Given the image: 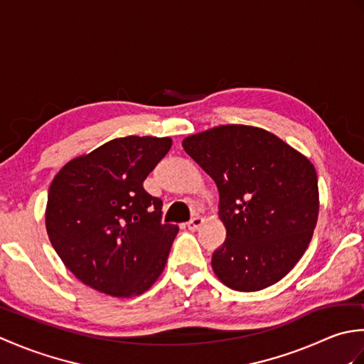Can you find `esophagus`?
I'll return each mask as SVG.
<instances>
[{
	"label": "esophagus",
	"instance_id": "34e87169",
	"mask_svg": "<svg viewBox=\"0 0 364 364\" xmlns=\"http://www.w3.org/2000/svg\"><path fill=\"white\" fill-rule=\"evenodd\" d=\"M202 223H203V219H202V218H194V219H191V220L188 222V228L192 230V231H196L200 225H202Z\"/></svg>",
	"mask_w": 364,
	"mask_h": 364
}]
</instances>
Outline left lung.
Segmentation results:
<instances>
[{
	"label": "left lung",
	"instance_id": "left-lung-1",
	"mask_svg": "<svg viewBox=\"0 0 364 364\" xmlns=\"http://www.w3.org/2000/svg\"><path fill=\"white\" fill-rule=\"evenodd\" d=\"M183 149L219 191L227 228L211 259L219 280L241 292L282 280L305 253L318 222L311 162L269 131L245 125L189 136Z\"/></svg>",
	"mask_w": 364,
	"mask_h": 364
}]
</instances>
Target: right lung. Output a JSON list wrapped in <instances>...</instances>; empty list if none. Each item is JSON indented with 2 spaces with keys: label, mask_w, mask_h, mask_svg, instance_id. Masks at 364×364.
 <instances>
[{
  "label": "right lung",
  "mask_w": 364,
  "mask_h": 364,
  "mask_svg": "<svg viewBox=\"0 0 364 364\" xmlns=\"http://www.w3.org/2000/svg\"><path fill=\"white\" fill-rule=\"evenodd\" d=\"M170 146V137L114 139L54 176L46 231L84 284L133 297L164 270L178 227L162 223V202L144 189V181Z\"/></svg>",
  "instance_id": "right-lung-1"
}]
</instances>
